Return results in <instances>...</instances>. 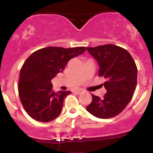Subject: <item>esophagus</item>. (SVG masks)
Instances as JSON below:
<instances>
[{"label": "esophagus", "instance_id": "34e87169", "mask_svg": "<svg viewBox=\"0 0 153 153\" xmlns=\"http://www.w3.org/2000/svg\"><path fill=\"white\" fill-rule=\"evenodd\" d=\"M84 92V91L82 90V89H76V90L75 91V92L76 94H78V95H80V94H81L82 92Z\"/></svg>", "mask_w": 153, "mask_h": 153}]
</instances>
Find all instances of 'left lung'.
<instances>
[{"mask_svg": "<svg viewBox=\"0 0 153 153\" xmlns=\"http://www.w3.org/2000/svg\"><path fill=\"white\" fill-rule=\"evenodd\" d=\"M86 49L99 64L98 75L107 80L104 84L106 92L103 98L92 95L86 110L99 118L116 116L132 98L137 84L136 64L129 52L118 46L105 44Z\"/></svg>", "mask_w": 153, "mask_h": 153, "instance_id": "obj_1", "label": "left lung"}]
</instances>
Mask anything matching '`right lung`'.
Instances as JSON below:
<instances>
[{
  "label": "right lung",
  "mask_w": 153,
  "mask_h": 153,
  "mask_svg": "<svg viewBox=\"0 0 153 153\" xmlns=\"http://www.w3.org/2000/svg\"><path fill=\"white\" fill-rule=\"evenodd\" d=\"M86 47H49L34 52L20 72L18 94L27 114L36 121L49 122L60 115L70 91H52L51 80L64 71L67 62L85 52Z\"/></svg>",
  "instance_id": "1"
}]
</instances>
